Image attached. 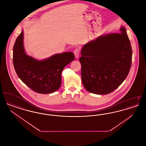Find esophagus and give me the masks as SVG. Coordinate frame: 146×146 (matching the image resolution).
Masks as SVG:
<instances>
[{
	"label": "esophagus",
	"mask_w": 146,
	"mask_h": 146,
	"mask_svg": "<svg viewBox=\"0 0 146 146\" xmlns=\"http://www.w3.org/2000/svg\"><path fill=\"white\" fill-rule=\"evenodd\" d=\"M74 55H75L76 58H78L79 57V55H80V50H79V49H78V48L75 49L74 51Z\"/></svg>",
	"instance_id": "34e87169"
}]
</instances>
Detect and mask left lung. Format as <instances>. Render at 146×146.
Wrapping results in <instances>:
<instances>
[{"label":"left lung","instance_id":"obj_1","mask_svg":"<svg viewBox=\"0 0 146 146\" xmlns=\"http://www.w3.org/2000/svg\"><path fill=\"white\" fill-rule=\"evenodd\" d=\"M120 33L101 35L81 51L82 80L86 90L99 95L115 90L127 76L132 63L130 41L125 27Z\"/></svg>","mask_w":146,"mask_h":146}]
</instances>
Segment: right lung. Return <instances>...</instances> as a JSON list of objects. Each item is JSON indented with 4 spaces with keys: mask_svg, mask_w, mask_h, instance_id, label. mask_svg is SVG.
I'll return each mask as SVG.
<instances>
[{
    "mask_svg": "<svg viewBox=\"0 0 146 146\" xmlns=\"http://www.w3.org/2000/svg\"><path fill=\"white\" fill-rule=\"evenodd\" d=\"M75 58L73 52L56 54L38 61L27 55L23 47V32L17 38L13 48L14 68L23 83L39 94L57 90L61 84L63 68Z\"/></svg>",
    "mask_w": 146,
    "mask_h": 146,
    "instance_id": "obj_1",
    "label": "right lung"
}]
</instances>
